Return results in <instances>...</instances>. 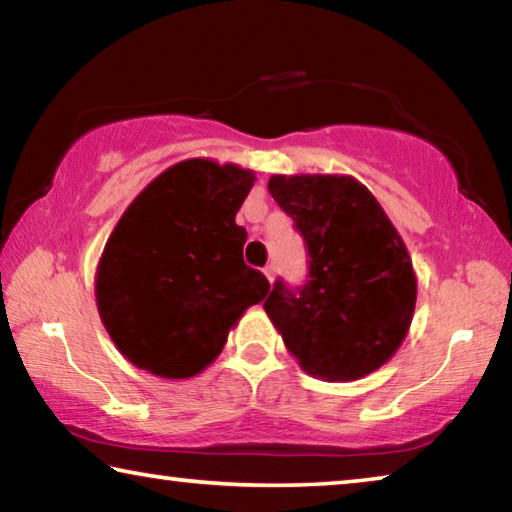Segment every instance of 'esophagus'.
<instances>
[{
	"label": "esophagus",
	"instance_id": "esophagus-1",
	"mask_svg": "<svg viewBox=\"0 0 512 512\" xmlns=\"http://www.w3.org/2000/svg\"><path fill=\"white\" fill-rule=\"evenodd\" d=\"M262 273H264V278H266V280L273 282V278H275V269H273V266H266V269H264Z\"/></svg>",
	"mask_w": 512,
	"mask_h": 512
}]
</instances>
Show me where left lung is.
Instances as JSON below:
<instances>
[{
	"label": "left lung",
	"mask_w": 512,
	"mask_h": 512,
	"mask_svg": "<svg viewBox=\"0 0 512 512\" xmlns=\"http://www.w3.org/2000/svg\"><path fill=\"white\" fill-rule=\"evenodd\" d=\"M273 200L294 218L310 280H278L264 310L298 367L328 383L369 376L399 351L417 303V273L399 230L351 175H271Z\"/></svg>",
	"instance_id": "left-lung-1"
}]
</instances>
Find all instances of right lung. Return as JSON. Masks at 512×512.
I'll list each match as a JSON object with an SVG mask.
<instances>
[{"label":"right lung","mask_w":512,"mask_h":512,"mask_svg":"<svg viewBox=\"0 0 512 512\" xmlns=\"http://www.w3.org/2000/svg\"><path fill=\"white\" fill-rule=\"evenodd\" d=\"M255 173L207 157L177 161L120 216L95 271V303L123 358L184 380L221 355L269 280L243 264L237 212Z\"/></svg>","instance_id":"1"}]
</instances>
